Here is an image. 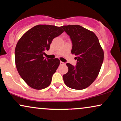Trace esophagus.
Wrapping results in <instances>:
<instances>
[{"label":"esophagus","mask_w":121,"mask_h":121,"mask_svg":"<svg viewBox=\"0 0 121 121\" xmlns=\"http://www.w3.org/2000/svg\"><path fill=\"white\" fill-rule=\"evenodd\" d=\"M60 65H62V64H65V63H64V62H62V61H60Z\"/></svg>","instance_id":"1"}]
</instances>
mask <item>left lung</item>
Here are the masks:
<instances>
[{"label": "left lung", "instance_id": "left-lung-1", "mask_svg": "<svg viewBox=\"0 0 121 121\" xmlns=\"http://www.w3.org/2000/svg\"><path fill=\"white\" fill-rule=\"evenodd\" d=\"M72 42L71 52L77 56L75 67L67 63L68 72L63 75L68 87L82 90L96 79L104 61V51L98 38L93 32L77 25L63 26Z\"/></svg>", "mask_w": 121, "mask_h": 121}]
</instances>
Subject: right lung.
Here are the masks:
<instances>
[{
	"mask_svg": "<svg viewBox=\"0 0 121 121\" xmlns=\"http://www.w3.org/2000/svg\"><path fill=\"white\" fill-rule=\"evenodd\" d=\"M63 32L62 27L38 25L25 33L18 41L15 50L16 67L29 86L41 90L50 85L60 60L44 58L43 54L49 49L53 39Z\"/></svg>",
	"mask_w": 121,
	"mask_h": 121,
	"instance_id": "obj_1",
	"label": "right lung"
}]
</instances>
